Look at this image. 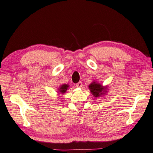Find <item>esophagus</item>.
Instances as JSON below:
<instances>
[{"mask_svg":"<svg viewBox=\"0 0 153 153\" xmlns=\"http://www.w3.org/2000/svg\"><path fill=\"white\" fill-rule=\"evenodd\" d=\"M76 85V87H77V88H81L82 86V82H79L78 83H77Z\"/></svg>","mask_w":153,"mask_h":153,"instance_id":"1","label":"esophagus"}]
</instances>
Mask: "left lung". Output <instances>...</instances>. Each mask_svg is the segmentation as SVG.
I'll return each instance as SVG.
<instances>
[{
    "mask_svg": "<svg viewBox=\"0 0 153 153\" xmlns=\"http://www.w3.org/2000/svg\"><path fill=\"white\" fill-rule=\"evenodd\" d=\"M89 88L90 89L91 92L95 97L100 96L102 94H103L105 92V88L102 87V85L100 84H97L96 82L91 83L89 85Z\"/></svg>",
    "mask_w": 153,
    "mask_h": 153,
    "instance_id": "1",
    "label": "left lung"
}]
</instances>
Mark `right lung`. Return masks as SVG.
<instances>
[{
    "instance_id": "1",
    "label": "right lung",
    "mask_w": 153,
    "mask_h": 153,
    "mask_svg": "<svg viewBox=\"0 0 153 153\" xmlns=\"http://www.w3.org/2000/svg\"><path fill=\"white\" fill-rule=\"evenodd\" d=\"M68 87H69V86H68V85H67V84L62 85L60 87L59 91H60L61 93H62V94L65 93V91H66V90H67V89L68 88Z\"/></svg>"
}]
</instances>
